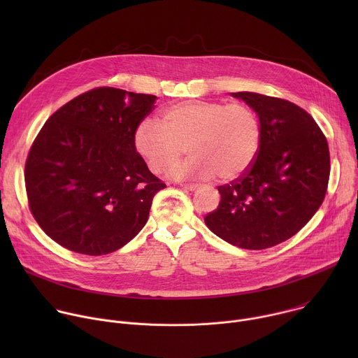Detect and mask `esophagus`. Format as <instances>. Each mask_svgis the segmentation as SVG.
I'll return each mask as SVG.
<instances>
[{
    "label": "esophagus",
    "instance_id": "esophagus-1",
    "mask_svg": "<svg viewBox=\"0 0 358 358\" xmlns=\"http://www.w3.org/2000/svg\"><path fill=\"white\" fill-rule=\"evenodd\" d=\"M181 187H182L184 189H188V191H194V189L198 188L196 184H181Z\"/></svg>",
    "mask_w": 358,
    "mask_h": 358
}]
</instances>
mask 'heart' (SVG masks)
I'll return each instance as SVG.
<instances>
[{
    "mask_svg": "<svg viewBox=\"0 0 358 358\" xmlns=\"http://www.w3.org/2000/svg\"><path fill=\"white\" fill-rule=\"evenodd\" d=\"M134 144L148 169L162 174L185 151L191 157L173 167L178 180H232L252 164L259 147V123L242 103L189 100L163 112V124L144 119Z\"/></svg>",
    "mask_w": 358,
    "mask_h": 358,
    "instance_id": "obj_1",
    "label": "heart"
}]
</instances>
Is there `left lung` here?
Masks as SVG:
<instances>
[{
    "label": "left lung",
    "instance_id": "left-lung-1",
    "mask_svg": "<svg viewBox=\"0 0 358 358\" xmlns=\"http://www.w3.org/2000/svg\"><path fill=\"white\" fill-rule=\"evenodd\" d=\"M232 96L258 115L259 147L241 177L218 187L220 206L203 221L228 243L259 250L292 238L320 208L329 144L315 119L292 101L255 92Z\"/></svg>",
    "mask_w": 358,
    "mask_h": 358
}]
</instances>
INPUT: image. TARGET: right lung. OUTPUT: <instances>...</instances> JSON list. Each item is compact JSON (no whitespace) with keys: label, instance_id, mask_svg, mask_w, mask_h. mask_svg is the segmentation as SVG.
Masks as SVG:
<instances>
[{"label":"right lung","instance_id":"obj_1","mask_svg":"<svg viewBox=\"0 0 358 358\" xmlns=\"http://www.w3.org/2000/svg\"><path fill=\"white\" fill-rule=\"evenodd\" d=\"M156 99L94 87L46 120L28 152L25 188L29 210L50 239L100 257L141 231L152 198L166 188L134 144Z\"/></svg>","mask_w":358,"mask_h":358}]
</instances>
